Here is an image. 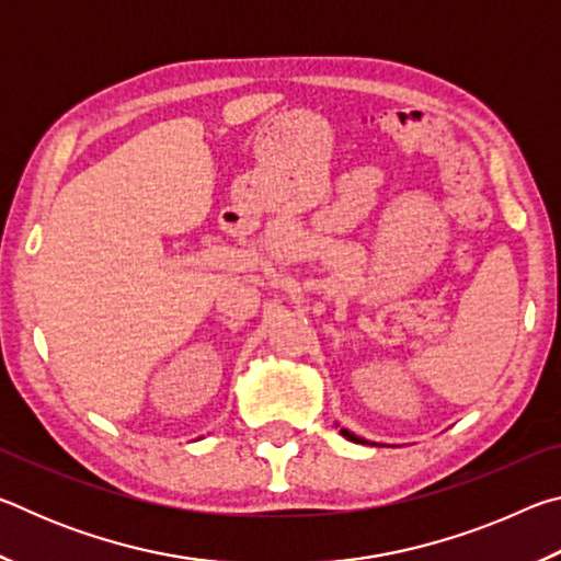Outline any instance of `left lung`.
Wrapping results in <instances>:
<instances>
[{"instance_id":"1","label":"left lung","mask_w":561,"mask_h":561,"mask_svg":"<svg viewBox=\"0 0 561 561\" xmlns=\"http://www.w3.org/2000/svg\"><path fill=\"white\" fill-rule=\"evenodd\" d=\"M341 435H344V438H348V440H354V443H366L364 438H358V435H354L351 431H346V428H341ZM374 445V443H371Z\"/></svg>"}]
</instances>
